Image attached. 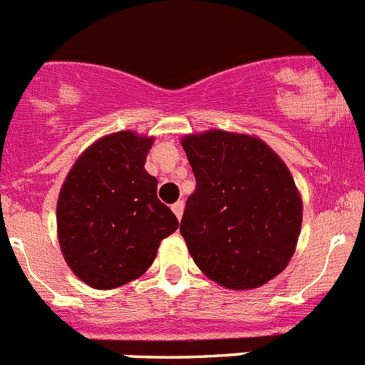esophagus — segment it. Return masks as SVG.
Here are the masks:
<instances>
[{
	"instance_id": "1",
	"label": "esophagus",
	"mask_w": 365,
	"mask_h": 365,
	"mask_svg": "<svg viewBox=\"0 0 365 365\" xmlns=\"http://www.w3.org/2000/svg\"><path fill=\"white\" fill-rule=\"evenodd\" d=\"M183 207H185V205H183L182 200H178V202L173 203V207H170V209H173V212H175L176 218H178V220L182 218V215H183Z\"/></svg>"
}]
</instances>
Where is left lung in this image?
<instances>
[{"mask_svg": "<svg viewBox=\"0 0 365 365\" xmlns=\"http://www.w3.org/2000/svg\"><path fill=\"white\" fill-rule=\"evenodd\" d=\"M196 178L180 232L205 277L235 291L278 277L297 251L302 198L287 165L260 138L211 129L185 134Z\"/></svg>", "mask_w": 365, "mask_h": 365, "instance_id": "left-lung-1", "label": "left lung"}]
</instances>
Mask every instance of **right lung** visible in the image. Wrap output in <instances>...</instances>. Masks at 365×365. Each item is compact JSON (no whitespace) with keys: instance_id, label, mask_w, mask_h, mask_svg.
Returning a JSON list of instances; mask_svg holds the SVG:
<instances>
[{"instance_id":"obj_1","label":"right lung","mask_w":365,"mask_h":365,"mask_svg":"<svg viewBox=\"0 0 365 365\" xmlns=\"http://www.w3.org/2000/svg\"><path fill=\"white\" fill-rule=\"evenodd\" d=\"M154 138L107 134L78 156L56 205L58 240L72 272L94 289L136 280L156 258L178 220L145 170Z\"/></svg>"}]
</instances>
